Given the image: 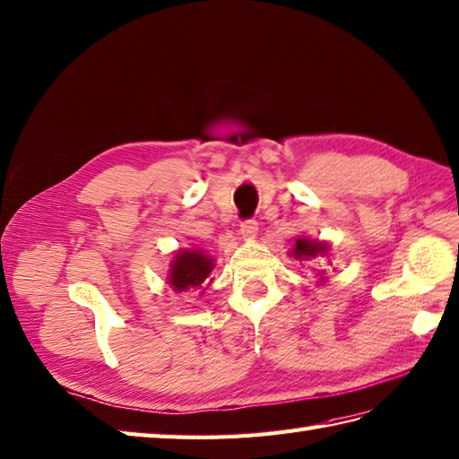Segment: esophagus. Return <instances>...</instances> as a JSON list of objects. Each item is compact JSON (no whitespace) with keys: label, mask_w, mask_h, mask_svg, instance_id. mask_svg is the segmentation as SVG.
Masks as SVG:
<instances>
[{"label":"esophagus","mask_w":459,"mask_h":459,"mask_svg":"<svg viewBox=\"0 0 459 459\" xmlns=\"http://www.w3.org/2000/svg\"><path fill=\"white\" fill-rule=\"evenodd\" d=\"M240 234H242L244 240H254L255 234H258V222H255L254 219L244 221L240 225Z\"/></svg>","instance_id":"esophagus-1"}]
</instances>
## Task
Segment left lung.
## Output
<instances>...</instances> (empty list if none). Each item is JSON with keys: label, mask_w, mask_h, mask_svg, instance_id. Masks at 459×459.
I'll return each mask as SVG.
<instances>
[{"label": "left lung", "mask_w": 459, "mask_h": 459, "mask_svg": "<svg viewBox=\"0 0 459 459\" xmlns=\"http://www.w3.org/2000/svg\"><path fill=\"white\" fill-rule=\"evenodd\" d=\"M328 250H330V244L326 240H318V238H311V237H299L295 240L290 255H293V258L299 260V262H311V260L318 258V255H323V258H325ZM316 275L321 278V281H318V283L326 281L325 270H316Z\"/></svg>", "instance_id": "8db88e82"}]
</instances>
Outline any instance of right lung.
I'll return each instance as SVG.
<instances>
[{"instance_id":"obj_1","label":"right lung","mask_w":459,"mask_h":459,"mask_svg":"<svg viewBox=\"0 0 459 459\" xmlns=\"http://www.w3.org/2000/svg\"><path fill=\"white\" fill-rule=\"evenodd\" d=\"M215 268V260L205 250L201 248H181L174 254L172 264H169L168 283L176 293L201 290L204 293V283L211 285V272Z\"/></svg>"}]
</instances>
